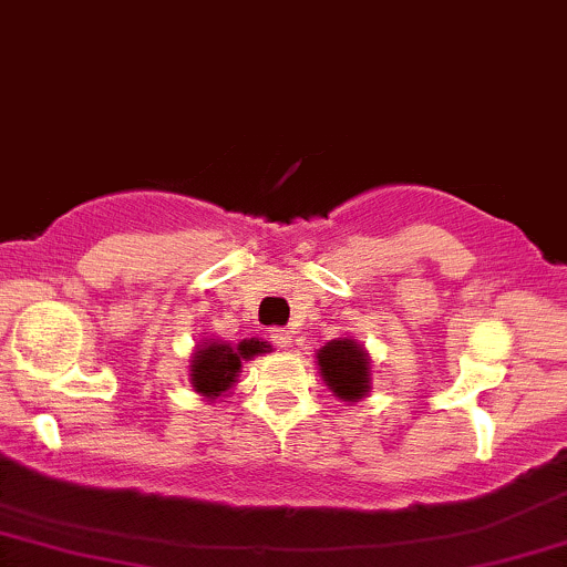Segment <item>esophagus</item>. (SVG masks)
<instances>
[{"mask_svg":"<svg viewBox=\"0 0 567 567\" xmlns=\"http://www.w3.org/2000/svg\"><path fill=\"white\" fill-rule=\"evenodd\" d=\"M270 341L276 347H281V349H289L291 344H295V337H291L289 331H284V328H272L270 331Z\"/></svg>","mask_w":567,"mask_h":567,"instance_id":"obj_1","label":"esophagus"}]
</instances>
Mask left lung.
Returning a JSON list of instances; mask_svg holds the SVG:
<instances>
[{
    "instance_id": "obj_1",
    "label": "left lung",
    "mask_w": 567,
    "mask_h": 567,
    "mask_svg": "<svg viewBox=\"0 0 567 567\" xmlns=\"http://www.w3.org/2000/svg\"><path fill=\"white\" fill-rule=\"evenodd\" d=\"M326 386L341 402H360L370 394V354L358 339H331L316 352Z\"/></svg>"
}]
</instances>
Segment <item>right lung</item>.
Instances as JSON below:
<instances>
[{"instance_id":"1","label":"right lung","mask_w":567,"mask_h":567,"mask_svg":"<svg viewBox=\"0 0 567 567\" xmlns=\"http://www.w3.org/2000/svg\"><path fill=\"white\" fill-rule=\"evenodd\" d=\"M268 352H272V347L262 339H241L239 344L220 339H202L192 352V360H188V381H192L199 396L215 402L236 386L244 362Z\"/></svg>"}]
</instances>
